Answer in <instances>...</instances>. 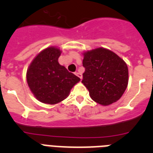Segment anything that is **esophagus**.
<instances>
[{
	"label": "esophagus",
	"mask_w": 153,
	"mask_h": 153,
	"mask_svg": "<svg viewBox=\"0 0 153 153\" xmlns=\"http://www.w3.org/2000/svg\"><path fill=\"white\" fill-rule=\"evenodd\" d=\"M76 75L79 78H80L81 79H82V74H80V73H79V72H77V73H76Z\"/></svg>",
	"instance_id": "obj_1"
}]
</instances>
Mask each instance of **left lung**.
I'll use <instances>...</instances> for the list:
<instances>
[{"instance_id": "8db88e82", "label": "left lung", "mask_w": 153, "mask_h": 153, "mask_svg": "<svg viewBox=\"0 0 153 153\" xmlns=\"http://www.w3.org/2000/svg\"><path fill=\"white\" fill-rule=\"evenodd\" d=\"M83 54L85 72L82 83L89 90L92 100L102 106L119 100L129 81L126 62L103 47L87 51Z\"/></svg>"}]
</instances>
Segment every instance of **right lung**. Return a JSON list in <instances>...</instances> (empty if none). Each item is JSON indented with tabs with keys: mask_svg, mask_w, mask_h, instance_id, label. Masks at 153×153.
<instances>
[{
	"mask_svg": "<svg viewBox=\"0 0 153 153\" xmlns=\"http://www.w3.org/2000/svg\"><path fill=\"white\" fill-rule=\"evenodd\" d=\"M61 52L56 47H47L35 56L28 67L27 82L40 102L51 105L61 102L80 80L59 63Z\"/></svg>",
	"mask_w": 153,
	"mask_h": 153,
	"instance_id": "obj_1",
	"label": "right lung"
}]
</instances>
